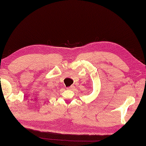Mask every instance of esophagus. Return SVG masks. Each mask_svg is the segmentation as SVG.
Masks as SVG:
<instances>
[{
  "label": "esophagus",
  "mask_w": 146,
  "mask_h": 146,
  "mask_svg": "<svg viewBox=\"0 0 146 146\" xmlns=\"http://www.w3.org/2000/svg\"><path fill=\"white\" fill-rule=\"evenodd\" d=\"M73 89V86H70V87H67V89L68 90H71V89Z\"/></svg>",
  "instance_id": "obj_1"
}]
</instances>
